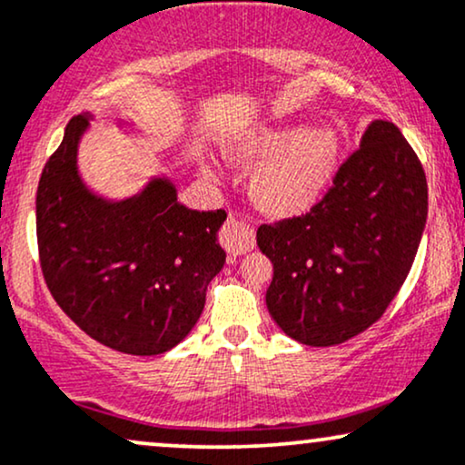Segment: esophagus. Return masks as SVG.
I'll use <instances>...</instances> for the list:
<instances>
[{
    "instance_id": "esophagus-1",
    "label": "esophagus",
    "mask_w": 465,
    "mask_h": 465,
    "mask_svg": "<svg viewBox=\"0 0 465 465\" xmlns=\"http://www.w3.org/2000/svg\"><path fill=\"white\" fill-rule=\"evenodd\" d=\"M218 240H221L223 249H225L232 257L249 253V251L255 247L253 232H251L244 223L233 221V218H229L225 225H223L221 233H218Z\"/></svg>"
}]
</instances>
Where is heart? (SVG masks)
<instances>
[{
  "instance_id": "1",
  "label": "heart",
  "mask_w": 465,
  "mask_h": 465,
  "mask_svg": "<svg viewBox=\"0 0 465 465\" xmlns=\"http://www.w3.org/2000/svg\"><path fill=\"white\" fill-rule=\"evenodd\" d=\"M342 143L329 127H266L232 149V158L257 164L249 197L260 212L286 218L312 210L331 186Z\"/></svg>"
}]
</instances>
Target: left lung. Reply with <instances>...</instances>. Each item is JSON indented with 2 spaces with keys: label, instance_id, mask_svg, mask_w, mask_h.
<instances>
[{
  "label": "left lung",
  "instance_id": "left-lung-1",
  "mask_svg": "<svg viewBox=\"0 0 465 465\" xmlns=\"http://www.w3.org/2000/svg\"><path fill=\"white\" fill-rule=\"evenodd\" d=\"M427 223V177L394 123L372 121L310 212L264 223L266 305L283 333L333 346L385 314L410 275Z\"/></svg>",
  "mask_w": 465,
  "mask_h": 465
}]
</instances>
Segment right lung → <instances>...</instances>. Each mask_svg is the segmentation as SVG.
I'll return each instance as SVG.
<instances>
[{
    "mask_svg": "<svg viewBox=\"0 0 465 465\" xmlns=\"http://www.w3.org/2000/svg\"><path fill=\"white\" fill-rule=\"evenodd\" d=\"M86 116H73L36 190L41 271L54 301L84 333L127 355H160L199 321L208 283L225 264L216 232L225 210H190L153 179L110 203L77 175Z\"/></svg>",
    "mask_w": 465,
    "mask_h": 465,
    "instance_id": "add662e5",
    "label": "right lung"
}]
</instances>
